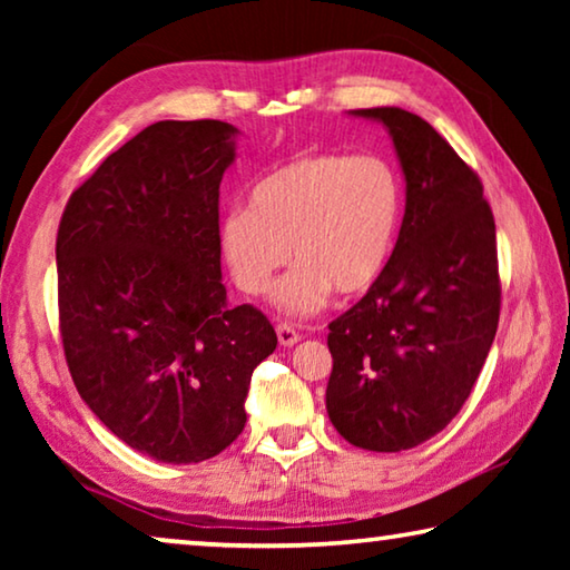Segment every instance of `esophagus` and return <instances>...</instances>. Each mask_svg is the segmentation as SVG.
Segmentation results:
<instances>
[{"mask_svg": "<svg viewBox=\"0 0 570 570\" xmlns=\"http://www.w3.org/2000/svg\"><path fill=\"white\" fill-rule=\"evenodd\" d=\"M276 336H278V342H282L284 346H294L298 340H302V334H298L292 324H278L276 326Z\"/></svg>", "mask_w": 570, "mask_h": 570, "instance_id": "34e87169", "label": "esophagus"}]
</instances>
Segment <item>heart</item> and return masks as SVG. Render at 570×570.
Masks as SVG:
<instances>
[{
  "mask_svg": "<svg viewBox=\"0 0 570 570\" xmlns=\"http://www.w3.org/2000/svg\"><path fill=\"white\" fill-rule=\"evenodd\" d=\"M402 208V180L384 158L314 153L254 183L248 208L220 220V254L246 294H264L294 254L296 268L276 286L274 304L306 316L330 302L332 288L356 296L374 286L397 244Z\"/></svg>",
  "mask_w": 570,
  "mask_h": 570,
  "instance_id": "1",
  "label": "heart"
}]
</instances>
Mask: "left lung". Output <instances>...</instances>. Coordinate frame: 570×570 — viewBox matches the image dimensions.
Returning a JSON list of instances; mask_svg holds the SVG:
<instances>
[{
    "label": "left lung",
    "mask_w": 570,
    "mask_h": 570,
    "mask_svg": "<svg viewBox=\"0 0 570 570\" xmlns=\"http://www.w3.org/2000/svg\"><path fill=\"white\" fill-rule=\"evenodd\" d=\"M352 115L390 130L407 204L387 268L330 324L326 412L354 448L400 452L448 428L493 346L495 218L478 173L428 120L402 108Z\"/></svg>",
    "instance_id": "left-lung-1"
}]
</instances>
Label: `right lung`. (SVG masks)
<instances>
[{"mask_svg":"<svg viewBox=\"0 0 570 570\" xmlns=\"http://www.w3.org/2000/svg\"><path fill=\"white\" fill-rule=\"evenodd\" d=\"M236 128L160 120L72 190L57 304L72 382L125 445L158 462L218 455L246 424L250 374L276 350L256 306L226 304L218 188Z\"/></svg>","mask_w":570,"mask_h":570,"instance_id":"1","label":"right lung"}]
</instances>
